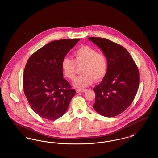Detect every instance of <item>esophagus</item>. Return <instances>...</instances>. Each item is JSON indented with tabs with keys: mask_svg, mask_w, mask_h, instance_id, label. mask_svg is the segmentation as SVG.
<instances>
[{
	"mask_svg": "<svg viewBox=\"0 0 158 158\" xmlns=\"http://www.w3.org/2000/svg\"><path fill=\"white\" fill-rule=\"evenodd\" d=\"M87 90V89H76V92L77 93H79V92H86Z\"/></svg>",
	"mask_w": 158,
	"mask_h": 158,
	"instance_id": "34e87169",
	"label": "esophagus"
}]
</instances>
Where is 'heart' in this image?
Here are the masks:
<instances>
[{
	"instance_id": "heart-1",
	"label": "heart",
	"mask_w": 158,
	"mask_h": 158,
	"mask_svg": "<svg viewBox=\"0 0 158 158\" xmlns=\"http://www.w3.org/2000/svg\"><path fill=\"white\" fill-rule=\"evenodd\" d=\"M75 60L65 57L61 63V68L64 75L70 80L75 77L76 64H83L81 75L76 78L73 85L82 88L90 85L94 80L99 81L106 75L108 61L105 54L98 53L97 50L88 46H83L77 49L73 54Z\"/></svg>"
}]
</instances>
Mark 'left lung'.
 <instances>
[{"mask_svg": "<svg viewBox=\"0 0 158 158\" xmlns=\"http://www.w3.org/2000/svg\"><path fill=\"white\" fill-rule=\"evenodd\" d=\"M88 40L101 48L108 61L106 75L93 88V108L104 117H115L125 111L135 98L140 82L138 68L124 47L103 38Z\"/></svg>", "mask_w": 158, "mask_h": 158, "instance_id": "8db88e82", "label": "left lung"}]
</instances>
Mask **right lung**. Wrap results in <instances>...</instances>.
Returning a JSON list of instances; mask_svg holds the SVG:
<instances>
[{"label": "right lung", "instance_id": "1", "mask_svg": "<svg viewBox=\"0 0 158 158\" xmlns=\"http://www.w3.org/2000/svg\"><path fill=\"white\" fill-rule=\"evenodd\" d=\"M79 40L52 41L33 53L27 61L23 77L24 94L32 110L43 118H59L75 95V90L63 78L61 63Z\"/></svg>", "mask_w": 158, "mask_h": 158}]
</instances>
